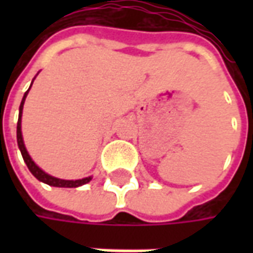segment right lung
<instances>
[{
    "label": "right lung",
    "mask_w": 253,
    "mask_h": 253,
    "mask_svg": "<svg viewBox=\"0 0 253 253\" xmlns=\"http://www.w3.org/2000/svg\"><path fill=\"white\" fill-rule=\"evenodd\" d=\"M36 76H38V74H36ZM35 78H34V80H35ZM34 80H32V83H34ZM32 83H31L28 90H27L24 93V96H23V100H21V104H20L19 108V121H17V145H19L21 156H23V159H24V163L27 164V167H28V169H30L31 173L35 176L38 180L42 181V183H46L48 186L63 187V188H76V187L86 184V183H89V181L92 180V176L84 177V179H78V180H63V179H58V177H54V176L48 175V173H46L42 168H39V167L35 164V161L31 159L30 153L27 152V148H25L24 145V139H23V132H21V116H23V108H24L25 97H27V94L30 92L31 86H32Z\"/></svg>",
    "instance_id": "add662e5"
}]
</instances>
